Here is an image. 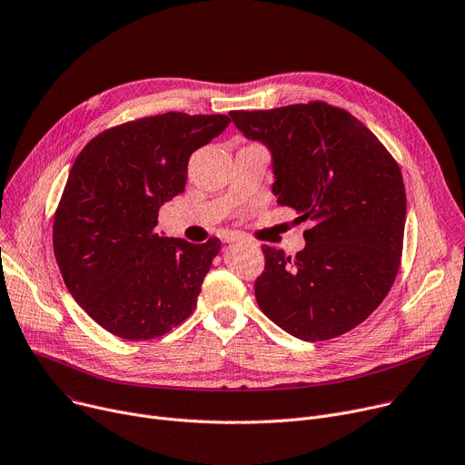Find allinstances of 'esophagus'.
<instances>
[{
  "mask_svg": "<svg viewBox=\"0 0 465 465\" xmlns=\"http://www.w3.org/2000/svg\"><path fill=\"white\" fill-rule=\"evenodd\" d=\"M240 240H245L243 236H240V234H223L222 236V242H225V243H229V242H240Z\"/></svg>",
  "mask_w": 465,
  "mask_h": 465,
  "instance_id": "obj_1",
  "label": "esophagus"
}]
</instances>
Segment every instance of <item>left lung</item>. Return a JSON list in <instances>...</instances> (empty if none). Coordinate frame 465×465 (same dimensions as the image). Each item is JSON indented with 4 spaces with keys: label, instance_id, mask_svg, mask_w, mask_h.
I'll use <instances>...</instances> for the list:
<instances>
[{
    "label": "left lung",
    "instance_id": "obj_1",
    "mask_svg": "<svg viewBox=\"0 0 465 465\" xmlns=\"http://www.w3.org/2000/svg\"><path fill=\"white\" fill-rule=\"evenodd\" d=\"M229 115L270 149L277 203L311 222L296 257L262 245L261 311L311 342L360 326L401 270L406 190L397 160L361 121L320 100Z\"/></svg>",
    "mask_w": 465,
    "mask_h": 465
}]
</instances>
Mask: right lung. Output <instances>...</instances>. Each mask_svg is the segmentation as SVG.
<instances>
[{
	"instance_id": "1",
	"label": "right lung",
	"mask_w": 465,
	"mask_h": 465,
	"mask_svg": "<svg viewBox=\"0 0 465 465\" xmlns=\"http://www.w3.org/2000/svg\"><path fill=\"white\" fill-rule=\"evenodd\" d=\"M229 115L169 112L104 130L78 154L54 216V253L68 292L110 333L149 341L193 312L222 242L190 243L154 229L184 192L190 156Z\"/></svg>"
}]
</instances>
